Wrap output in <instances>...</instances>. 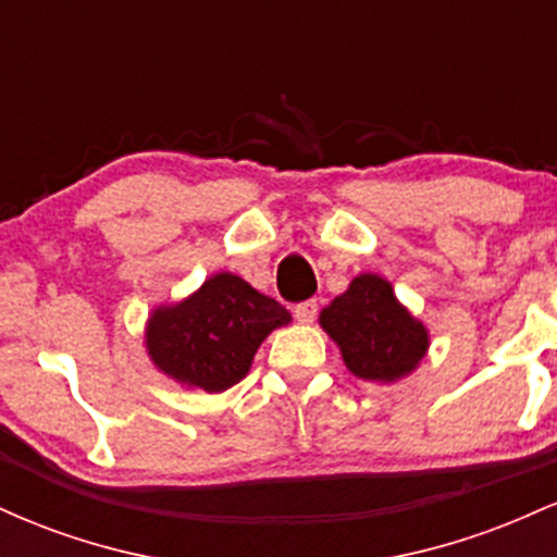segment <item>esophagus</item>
Returning a JSON list of instances; mask_svg holds the SVG:
<instances>
[{
  "label": "esophagus",
  "instance_id": "esophagus-1",
  "mask_svg": "<svg viewBox=\"0 0 557 557\" xmlns=\"http://www.w3.org/2000/svg\"><path fill=\"white\" fill-rule=\"evenodd\" d=\"M317 311H319L317 298H309V300H304V304L296 306V319L300 324H311L317 319Z\"/></svg>",
  "mask_w": 557,
  "mask_h": 557
}]
</instances>
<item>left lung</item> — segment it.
Instances as JSON below:
<instances>
[{
    "instance_id": "1",
    "label": "left lung",
    "mask_w": 557,
    "mask_h": 557,
    "mask_svg": "<svg viewBox=\"0 0 557 557\" xmlns=\"http://www.w3.org/2000/svg\"><path fill=\"white\" fill-rule=\"evenodd\" d=\"M319 324L341 348L343 363L359 380L393 385L417 372L430 350V330L400 304L382 274L363 272L324 306Z\"/></svg>"
}]
</instances>
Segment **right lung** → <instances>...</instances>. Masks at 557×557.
Segmentation results:
<instances>
[{
  "label": "right lung",
  "mask_w": 557,
  "mask_h": 557,
  "mask_svg": "<svg viewBox=\"0 0 557 557\" xmlns=\"http://www.w3.org/2000/svg\"><path fill=\"white\" fill-rule=\"evenodd\" d=\"M293 322L290 311L233 272H216L146 319L144 345L154 367L181 387L225 393L251 369L267 335Z\"/></svg>",
  "instance_id": "obj_1"
}]
</instances>
